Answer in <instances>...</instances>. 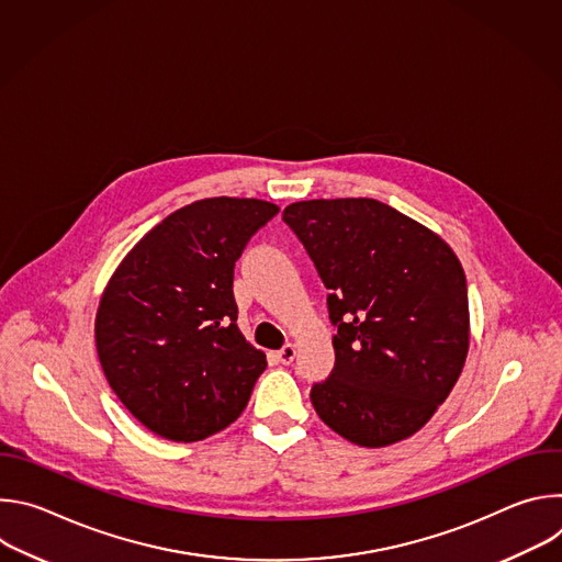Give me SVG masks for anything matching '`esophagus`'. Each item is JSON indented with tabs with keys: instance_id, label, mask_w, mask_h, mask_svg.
Segmentation results:
<instances>
[{
	"instance_id": "1",
	"label": "esophagus",
	"mask_w": 562,
	"mask_h": 562,
	"mask_svg": "<svg viewBox=\"0 0 562 562\" xmlns=\"http://www.w3.org/2000/svg\"><path fill=\"white\" fill-rule=\"evenodd\" d=\"M295 345L293 342H286L280 351H278V360L282 362V364H291L293 362V358H295Z\"/></svg>"
}]
</instances>
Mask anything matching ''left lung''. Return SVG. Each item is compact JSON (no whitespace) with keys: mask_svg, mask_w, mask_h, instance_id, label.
<instances>
[{"mask_svg":"<svg viewBox=\"0 0 562 562\" xmlns=\"http://www.w3.org/2000/svg\"><path fill=\"white\" fill-rule=\"evenodd\" d=\"M282 220L331 291L336 364L311 389L327 427L378 449L420 431L469 351L458 256L420 222L371 198L306 200Z\"/></svg>","mask_w":562,"mask_h":562,"instance_id":"left-lung-1","label":"left lung"}]
</instances>
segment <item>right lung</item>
Instances as JSON below:
<instances>
[{
    "mask_svg": "<svg viewBox=\"0 0 562 562\" xmlns=\"http://www.w3.org/2000/svg\"><path fill=\"white\" fill-rule=\"evenodd\" d=\"M278 211L256 198L198 200L155 224L111 276L98 356L148 431L195 442L245 412L267 356L235 325L233 267Z\"/></svg>",
    "mask_w": 562,
    "mask_h": 562,
    "instance_id": "add662e5",
    "label": "right lung"
}]
</instances>
